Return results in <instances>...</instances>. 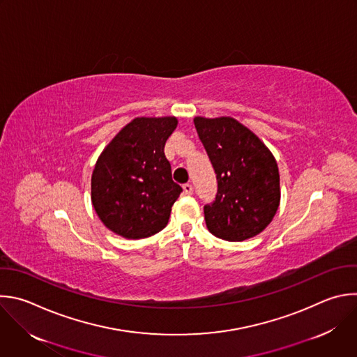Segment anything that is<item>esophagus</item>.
Segmentation results:
<instances>
[{"label":"esophagus","mask_w":357,"mask_h":357,"mask_svg":"<svg viewBox=\"0 0 357 357\" xmlns=\"http://www.w3.org/2000/svg\"><path fill=\"white\" fill-rule=\"evenodd\" d=\"M183 192H185V195H192L193 193V186L190 183H185L183 185Z\"/></svg>","instance_id":"34e87169"}]
</instances>
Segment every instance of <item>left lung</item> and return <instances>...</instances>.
Returning a JSON list of instances; mask_svg holds the SVG:
<instances>
[{
  "instance_id": "1",
  "label": "left lung",
  "mask_w": 357,
  "mask_h": 357,
  "mask_svg": "<svg viewBox=\"0 0 357 357\" xmlns=\"http://www.w3.org/2000/svg\"><path fill=\"white\" fill-rule=\"evenodd\" d=\"M217 175L215 200L204 206L207 229L238 243L262 232L280 204L278 162L265 143L231 116L193 119Z\"/></svg>"
}]
</instances>
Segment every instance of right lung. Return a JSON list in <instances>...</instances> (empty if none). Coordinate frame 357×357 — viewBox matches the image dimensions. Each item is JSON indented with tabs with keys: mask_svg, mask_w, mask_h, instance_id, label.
I'll list each match as a JSON object with an SVG mask.
<instances>
[{
	"mask_svg": "<svg viewBox=\"0 0 357 357\" xmlns=\"http://www.w3.org/2000/svg\"><path fill=\"white\" fill-rule=\"evenodd\" d=\"M178 126L175 116L136 117L119 132L96 160L91 202L106 228L128 240L161 231L182 188L172 181L164 154Z\"/></svg>",
	"mask_w": 357,
	"mask_h": 357,
	"instance_id": "add662e5",
	"label": "right lung"
}]
</instances>
